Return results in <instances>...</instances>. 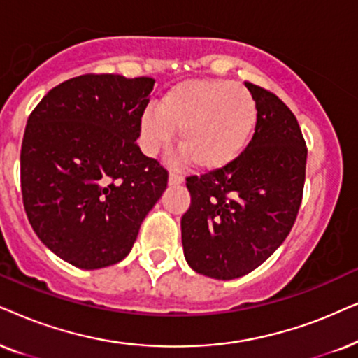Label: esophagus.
<instances>
[{
	"mask_svg": "<svg viewBox=\"0 0 358 358\" xmlns=\"http://www.w3.org/2000/svg\"><path fill=\"white\" fill-rule=\"evenodd\" d=\"M183 183V176L176 171H170L169 175V185L170 187H175V185H182Z\"/></svg>",
	"mask_w": 358,
	"mask_h": 358,
	"instance_id": "1",
	"label": "esophagus"
}]
</instances>
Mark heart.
Returning <instances> with one entry per match:
<instances>
[{
    "instance_id": "heart-1",
    "label": "heart",
    "mask_w": 358,
    "mask_h": 358,
    "mask_svg": "<svg viewBox=\"0 0 358 358\" xmlns=\"http://www.w3.org/2000/svg\"><path fill=\"white\" fill-rule=\"evenodd\" d=\"M259 106L249 90L229 80L198 78L166 90L157 109L141 116L139 139L147 155L170 145L178 131L180 160L201 171L227 169L249 147Z\"/></svg>"
}]
</instances>
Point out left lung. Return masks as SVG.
I'll use <instances>...</instances> for the list:
<instances>
[{
	"instance_id": "8db88e82",
	"label": "left lung",
	"mask_w": 358,
	"mask_h": 358,
	"mask_svg": "<svg viewBox=\"0 0 358 358\" xmlns=\"http://www.w3.org/2000/svg\"><path fill=\"white\" fill-rule=\"evenodd\" d=\"M245 87L259 106L249 147L227 169L187 178L185 259L216 280L239 278L264 264L287 239L303 198L308 149L296 117L273 93Z\"/></svg>"
}]
</instances>
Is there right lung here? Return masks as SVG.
<instances>
[{"instance_id": "right-lung-1", "label": "right lung", "mask_w": 358, "mask_h": 358, "mask_svg": "<svg viewBox=\"0 0 358 358\" xmlns=\"http://www.w3.org/2000/svg\"><path fill=\"white\" fill-rule=\"evenodd\" d=\"M154 83L149 76H75L52 88L27 119V219L47 249L82 270L129 254L166 188V170L136 144Z\"/></svg>"}]
</instances>
